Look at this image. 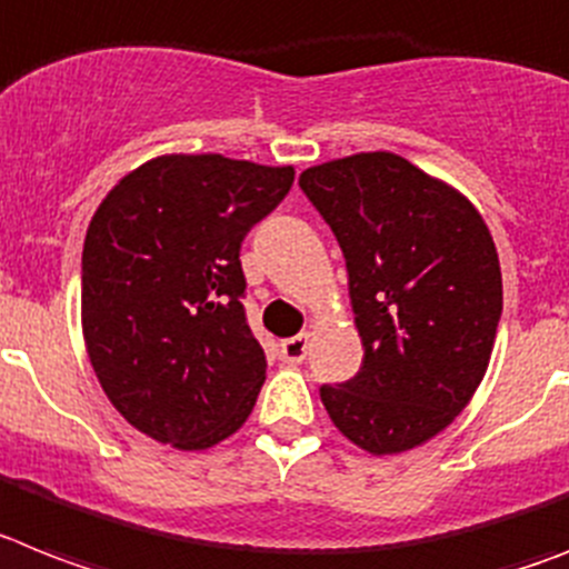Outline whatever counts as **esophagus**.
<instances>
[{
  "label": "esophagus",
  "instance_id": "obj_1",
  "mask_svg": "<svg viewBox=\"0 0 569 569\" xmlns=\"http://www.w3.org/2000/svg\"><path fill=\"white\" fill-rule=\"evenodd\" d=\"M281 359L290 362V366H299L305 357H308V333H299V337L281 339Z\"/></svg>",
  "mask_w": 569,
  "mask_h": 569
}]
</instances>
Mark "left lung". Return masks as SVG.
Segmentation results:
<instances>
[{"label": "left lung", "instance_id": "8db88e82", "mask_svg": "<svg viewBox=\"0 0 569 569\" xmlns=\"http://www.w3.org/2000/svg\"><path fill=\"white\" fill-rule=\"evenodd\" d=\"M348 267L362 368L319 397L371 455L426 443L469 406L489 368L503 284L487 221L458 189L395 152L299 174Z\"/></svg>", "mask_w": 569, "mask_h": 569}]
</instances>
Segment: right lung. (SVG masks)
Listing matches in <instances>:
<instances>
[{"label":"right lung","mask_w":569,"mask_h":569,"mask_svg":"<svg viewBox=\"0 0 569 569\" xmlns=\"http://www.w3.org/2000/svg\"><path fill=\"white\" fill-rule=\"evenodd\" d=\"M293 167L160 154L120 178L82 244V339L111 406L196 451L250 417L267 359L244 317L241 241Z\"/></svg>","instance_id":"add662e5"}]
</instances>
